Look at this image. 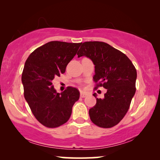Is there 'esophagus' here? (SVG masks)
I'll return each mask as SVG.
<instances>
[{"mask_svg": "<svg viewBox=\"0 0 160 160\" xmlns=\"http://www.w3.org/2000/svg\"><path fill=\"white\" fill-rule=\"evenodd\" d=\"M87 95H88V93L85 92H80V97H82V98H84Z\"/></svg>", "mask_w": 160, "mask_h": 160, "instance_id": "34e87169", "label": "esophagus"}]
</instances>
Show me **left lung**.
<instances>
[{
  "mask_svg": "<svg viewBox=\"0 0 160 160\" xmlns=\"http://www.w3.org/2000/svg\"><path fill=\"white\" fill-rule=\"evenodd\" d=\"M77 55L92 61L94 80L99 82L96 88L107 90L103 99L93 94L97 103L89 110L91 121L101 128H112L126 115L135 93V68L123 53L102 42H84Z\"/></svg>",
  "mask_w": 160,
  "mask_h": 160,
  "instance_id": "left-lung-1",
  "label": "left lung"
}]
</instances>
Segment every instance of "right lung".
Instances as JSON below:
<instances>
[{
    "instance_id": "right-lung-1",
    "label": "right lung",
    "mask_w": 160,
    "mask_h": 160,
    "mask_svg": "<svg viewBox=\"0 0 160 160\" xmlns=\"http://www.w3.org/2000/svg\"><path fill=\"white\" fill-rule=\"evenodd\" d=\"M82 43L48 42L32 52L27 59L22 75L24 96L34 116L48 128L66 123L75 102L79 99L76 88L68 87L58 93L53 80L64 73Z\"/></svg>"
}]
</instances>
